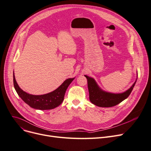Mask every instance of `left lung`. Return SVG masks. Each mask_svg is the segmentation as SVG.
<instances>
[{
	"mask_svg": "<svg viewBox=\"0 0 151 151\" xmlns=\"http://www.w3.org/2000/svg\"><path fill=\"white\" fill-rule=\"evenodd\" d=\"M88 80L89 100L97 106L110 107L120 104L129 96L134 86L136 81L128 90L121 94H112L102 91L97 86L93 78L85 75Z\"/></svg>",
	"mask_w": 151,
	"mask_h": 151,
	"instance_id": "obj_1",
	"label": "left lung"
}]
</instances>
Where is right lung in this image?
<instances>
[{
	"instance_id": "1",
	"label": "right lung",
	"mask_w": 151,
	"mask_h": 151,
	"mask_svg": "<svg viewBox=\"0 0 151 151\" xmlns=\"http://www.w3.org/2000/svg\"><path fill=\"white\" fill-rule=\"evenodd\" d=\"M74 78H68L55 91L44 95H32L19 87L14 73V85L18 95L31 108L38 110H50L58 107L64 99L65 92Z\"/></svg>"
}]
</instances>
